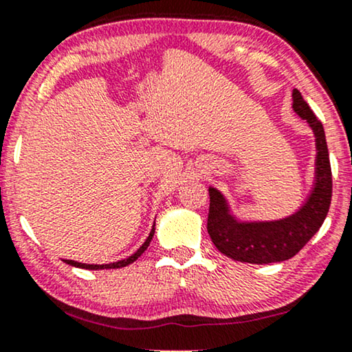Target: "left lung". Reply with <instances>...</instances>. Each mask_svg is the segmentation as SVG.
I'll use <instances>...</instances> for the list:
<instances>
[{
  "label": "left lung",
  "mask_w": 352,
  "mask_h": 352,
  "mask_svg": "<svg viewBox=\"0 0 352 352\" xmlns=\"http://www.w3.org/2000/svg\"><path fill=\"white\" fill-rule=\"evenodd\" d=\"M293 110L307 120L314 129L317 146L316 187L298 213L271 223H237L229 214L224 197L213 187L208 189L210 211L206 229L211 242L221 253L235 261L252 264L287 261L309 242L329 213L331 168L324 126L298 89H293Z\"/></svg>",
  "instance_id": "8db88e82"
}]
</instances>
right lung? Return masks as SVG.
Listing matches in <instances>:
<instances>
[{
  "label": "right lung",
  "mask_w": 352,
  "mask_h": 352,
  "mask_svg": "<svg viewBox=\"0 0 352 352\" xmlns=\"http://www.w3.org/2000/svg\"><path fill=\"white\" fill-rule=\"evenodd\" d=\"M153 234H155V224H153V228L151 230V234H148V237L146 242L142 243V247L138 250L136 253L131 254V256L126 258V259H122V261H117V263H110V264H83V263H76V261H72V259H64L67 264H70V266H75V267H81V269H89V271H98V269H118V267H124L128 266V264H131L136 261V259L141 256V254L146 252L148 243H151V240L153 237Z\"/></svg>",
  "instance_id": "right-lung-1"
}]
</instances>
